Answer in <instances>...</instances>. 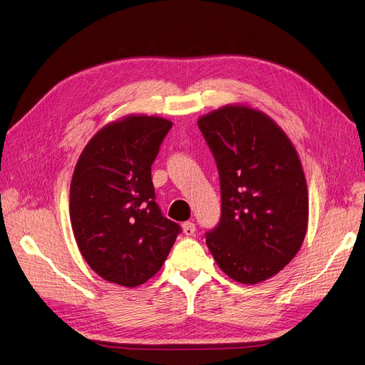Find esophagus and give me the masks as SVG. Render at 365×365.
I'll return each mask as SVG.
<instances>
[{
	"mask_svg": "<svg viewBox=\"0 0 365 365\" xmlns=\"http://www.w3.org/2000/svg\"><path fill=\"white\" fill-rule=\"evenodd\" d=\"M195 231H196V226H195L193 222H184L182 223V232L185 235H193Z\"/></svg>",
	"mask_w": 365,
	"mask_h": 365,
	"instance_id": "1",
	"label": "esophagus"
}]
</instances>
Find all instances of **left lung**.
<instances>
[{
    "instance_id": "8db88e82",
    "label": "left lung",
    "mask_w": 365,
    "mask_h": 365,
    "mask_svg": "<svg viewBox=\"0 0 365 365\" xmlns=\"http://www.w3.org/2000/svg\"><path fill=\"white\" fill-rule=\"evenodd\" d=\"M219 169L222 215L207 246L231 279L258 284L304 243L308 188L297 150L266 113L243 104L199 118Z\"/></svg>"
}]
</instances>
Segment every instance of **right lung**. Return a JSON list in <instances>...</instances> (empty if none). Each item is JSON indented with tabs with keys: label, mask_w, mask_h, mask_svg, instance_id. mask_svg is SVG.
<instances>
[{
	"label": "right lung",
	"mask_w": 365,
	"mask_h": 365,
	"mask_svg": "<svg viewBox=\"0 0 365 365\" xmlns=\"http://www.w3.org/2000/svg\"><path fill=\"white\" fill-rule=\"evenodd\" d=\"M172 122L130 115L110 122L86 145L71 181L75 242L91 269L134 288L161 269L181 232L155 202L150 166Z\"/></svg>",
	"instance_id": "1"
}]
</instances>
